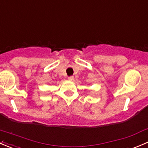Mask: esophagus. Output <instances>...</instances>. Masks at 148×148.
Instances as JSON below:
<instances>
[{
  "label": "esophagus",
  "mask_w": 148,
  "mask_h": 148,
  "mask_svg": "<svg viewBox=\"0 0 148 148\" xmlns=\"http://www.w3.org/2000/svg\"><path fill=\"white\" fill-rule=\"evenodd\" d=\"M68 79L69 80V81H73V80H74V77H73V76H71V77H68Z\"/></svg>",
  "instance_id": "1"
}]
</instances>
